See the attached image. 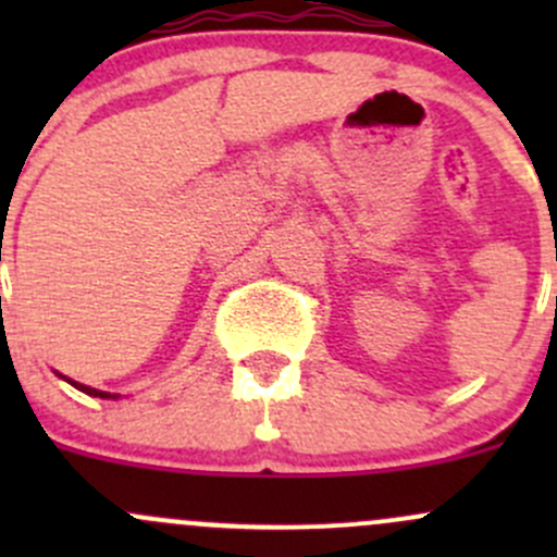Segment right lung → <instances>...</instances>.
Listing matches in <instances>:
<instances>
[{
	"mask_svg": "<svg viewBox=\"0 0 557 557\" xmlns=\"http://www.w3.org/2000/svg\"><path fill=\"white\" fill-rule=\"evenodd\" d=\"M66 383H70V385H75L77 391L88 393V396H99V398H115V396H110V393H104V391H97V387H86V385H81V383H72V380H66Z\"/></svg>",
	"mask_w": 557,
	"mask_h": 557,
	"instance_id": "obj_1",
	"label": "right lung"
}]
</instances>
